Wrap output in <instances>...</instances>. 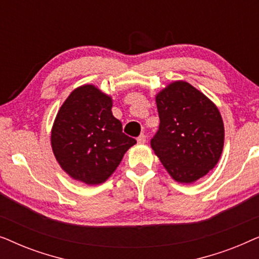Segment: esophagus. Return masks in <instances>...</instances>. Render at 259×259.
Masks as SVG:
<instances>
[{"mask_svg":"<svg viewBox=\"0 0 259 259\" xmlns=\"http://www.w3.org/2000/svg\"><path fill=\"white\" fill-rule=\"evenodd\" d=\"M138 143H139V144L146 143V136H145V134H141V136L138 137Z\"/></svg>","mask_w":259,"mask_h":259,"instance_id":"esophagus-1","label":"esophagus"}]
</instances>
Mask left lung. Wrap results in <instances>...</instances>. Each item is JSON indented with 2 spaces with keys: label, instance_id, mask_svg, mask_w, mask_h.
<instances>
[{
  "label": "left lung",
  "instance_id": "left-lung-1",
  "mask_svg": "<svg viewBox=\"0 0 259 259\" xmlns=\"http://www.w3.org/2000/svg\"><path fill=\"white\" fill-rule=\"evenodd\" d=\"M160 119L151 146L176 182L190 184L217 165L224 123L217 106L185 81H175L155 97Z\"/></svg>",
  "mask_w": 259,
  "mask_h": 259
}]
</instances>
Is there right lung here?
Masks as SVG:
<instances>
[{
	"mask_svg": "<svg viewBox=\"0 0 259 259\" xmlns=\"http://www.w3.org/2000/svg\"><path fill=\"white\" fill-rule=\"evenodd\" d=\"M52 148L61 168L87 185L107 180L137 144L122 133L112 113V98L93 84L74 90L58 112L52 128Z\"/></svg>",
	"mask_w": 259,
	"mask_h": 259,
	"instance_id": "obj_1",
	"label": "right lung"
}]
</instances>
